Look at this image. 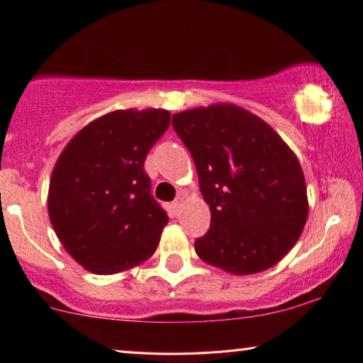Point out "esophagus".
I'll return each instance as SVG.
<instances>
[{
  "instance_id": "1",
  "label": "esophagus",
  "mask_w": 363,
  "mask_h": 363,
  "mask_svg": "<svg viewBox=\"0 0 363 363\" xmlns=\"http://www.w3.org/2000/svg\"><path fill=\"white\" fill-rule=\"evenodd\" d=\"M182 204H184V199H182V197H177V199L172 203V213H174V214L181 213Z\"/></svg>"
}]
</instances>
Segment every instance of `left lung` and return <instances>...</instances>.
Returning a JSON list of instances; mask_svg holds the SVG:
<instances>
[{
  "instance_id": "1",
  "label": "left lung",
  "mask_w": 363,
  "mask_h": 363,
  "mask_svg": "<svg viewBox=\"0 0 363 363\" xmlns=\"http://www.w3.org/2000/svg\"><path fill=\"white\" fill-rule=\"evenodd\" d=\"M194 159L211 228L201 259L233 274L272 268L295 246L308 218L305 176L293 150L264 121L233 104L172 116Z\"/></svg>"
}]
</instances>
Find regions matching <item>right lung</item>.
I'll return each instance as SVG.
<instances>
[{"label":"right lung","mask_w":363,"mask_h":363,"mask_svg":"<svg viewBox=\"0 0 363 363\" xmlns=\"http://www.w3.org/2000/svg\"><path fill=\"white\" fill-rule=\"evenodd\" d=\"M171 123L162 108L116 110L85 125L60 154L48 216L77 263L113 274L149 259L169 218L150 194L149 150Z\"/></svg>","instance_id":"right-lung-1"}]
</instances>
